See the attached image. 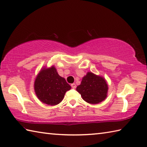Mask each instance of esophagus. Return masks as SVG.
<instances>
[{"mask_svg":"<svg viewBox=\"0 0 147 147\" xmlns=\"http://www.w3.org/2000/svg\"><path fill=\"white\" fill-rule=\"evenodd\" d=\"M71 85V87L73 88H75L76 87V85L75 83H72Z\"/></svg>","mask_w":147,"mask_h":147,"instance_id":"1","label":"esophagus"}]
</instances>
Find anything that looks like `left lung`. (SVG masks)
Listing matches in <instances>:
<instances>
[{"mask_svg":"<svg viewBox=\"0 0 147 147\" xmlns=\"http://www.w3.org/2000/svg\"><path fill=\"white\" fill-rule=\"evenodd\" d=\"M108 86L103 77L88 72L83 78L76 90L82 99L90 104H98L107 97Z\"/></svg>","mask_w":147,"mask_h":147,"instance_id":"8db88e82","label":"left lung"}]
</instances>
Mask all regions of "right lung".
<instances>
[{"label": "right lung", "mask_w": 147, "mask_h": 147, "mask_svg": "<svg viewBox=\"0 0 147 147\" xmlns=\"http://www.w3.org/2000/svg\"><path fill=\"white\" fill-rule=\"evenodd\" d=\"M71 88L64 78L59 75L54 66L42 69L34 82L37 97L42 102L51 106L59 104L66 92Z\"/></svg>", "instance_id": "1"}]
</instances>
